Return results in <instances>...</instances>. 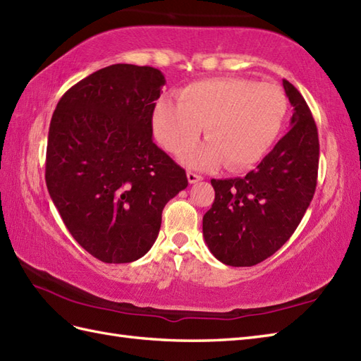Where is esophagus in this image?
Here are the masks:
<instances>
[{"mask_svg":"<svg viewBox=\"0 0 361 361\" xmlns=\"http://www.w3.org/2000/svg\"><path fill=\"white\" fill-rule=\"evenodd\" d=\"M201 180H203V177H201V175H198V173H195V172H188V181H189L190 184L198 183V181H201Z\"/></svg>","mask_w":361,"mask_h":361,"instance_id":"obj_1","label":"esophagus"}]
</instances>
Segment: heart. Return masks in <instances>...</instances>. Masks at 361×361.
Returning a JSON list of instances; mask_svg holds the SVG:
<instances>
[{"mask_svg":"<svg viewBox=\"0 0 361 361\" xmlns=\"http://www.w3.org/2000/svg\"><path fill=\"white\" fill-rule=\"evenodd\" d=\"M177 99L157 102L154 135L166 150L178 155L195 145L204 128L209 141L183 157V163L194 169L221 163L231 171L254 166L279 137L288 112V98L279 86L246 78L192 82Z\"/></svg>","mask_w":361,"mask_h":361,"instance_id":"heart-1","label":"heart"}]
</instances>
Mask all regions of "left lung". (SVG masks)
Instances as JSON below:
<instances>
[{"label": "left lung", "instance_id": "obj_1", "mask_svg": "<svg viewBox=\"0 0 361 361\" xmlns=\"http://www.w3.org/2000/svg\"><path fill=\"white\" fill-rule=\"evenodd\" d=\"M294 114L290 129L246 177L211 180L215 200L203 216V237L216 259L254 266L275 254L311 204L318 173V132L300 92L283 80Z\"/></svg>", "mask_w": 361, "mask_h": 361}]
</instances>
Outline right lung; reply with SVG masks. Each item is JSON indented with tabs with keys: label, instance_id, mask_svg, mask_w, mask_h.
Masks as SVG:
<instances>
[{
	"label": "right lung",
	"instance_id": "obj_1",
	"mask_svg": "<svg viewBox=\"0 0 361 361\" xmlns=\"http://www.w3.org/2000/svg\"><path fill=\"white\" fill-rule=\"evenodd\" d=\"M164 85L154 67L112 64L72 86L52 115L49 195L78 245L104 263L146 255L166 203L188 188L186 172L152 140Z\"/></svg>",
	"mask_w": 361,
	"mask_h": 361
}]
</instances>
